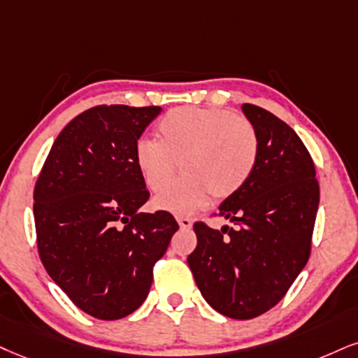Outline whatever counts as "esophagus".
I'll return each instance as SVG.
<instances>
[{
  "instance_id": "obj_1",
  "label": "esophagus",
  "mask_w": 358,
  "mask_h": 358,
  "mask_svg": "<svg viewBox=\"0 0 358 358\" xmlns=\"http://www.w3.org/2000/svg\"><path fill=\"white\" fill-rule=\"evenodd\" d=\"M178 222L180 229H191L192 226V219L186 217V215H178Z\"/></svg>"
}]
</instances>
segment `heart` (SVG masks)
Returning <instances> with one entry per match:
<instances>
[{"instance_id":"b5f03b06","label":"heart","mask_w":358,"mask_h":358,"mask_svg":"<svg viewBox=\"0 0 358 358\" xmlns=\"http://www.w3.org/2000/svg\"><path fill=\"white\" fill-rule=\"evenodd\" d=\"M157 139H141L134 148L136 166L145 186L162 192L178 171L185 178L156 199L174 214L199 209L236 196L257 166L260 138L249 117L227 109L180 106L157 124Z\"/></svg>"}]
</instances>
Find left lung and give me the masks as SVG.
Segmentation results:
<instances>
[{"instance_id": "left-lung-1", "label": "left lung", "mask_w": 358, "mask_h": 358, "mask_svg": "<svg viewBox=\"0 0 358 358\" xmlns=\"http://www.w3.org/2000/svg\"><path fill=\"white\" fill-rule=\"evenodd\" d=\"M242 111L257 127L260 152L245 186L219 207L236 227L196 222L187 257L207 303L237 320L271 310L306 267L320 197L314 161L292 127L255 104Z\"/></svg>"}]
</instances>
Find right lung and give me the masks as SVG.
I'll list each match as a JSON object with an SVG mask.
<instances>
[{
	"label": "right lung",
	"instance_id": "obj_1",
	"mask_svg": "<svg viewBox=\"0 0 358 358\" xmlns=\"http://www.w3.org/2000/svg\"><path fill=\"white\" fill-rule=\"evenodd\" d=\"M159 106L101 104L68 122L34 186L38 252L51 279L101 320L132 314L179 229L167 210L139 213L149 191L134 148Z\"/></svg>",
	"mask_w": 358,
	"mask_h": 358
}]
</instances>
